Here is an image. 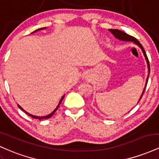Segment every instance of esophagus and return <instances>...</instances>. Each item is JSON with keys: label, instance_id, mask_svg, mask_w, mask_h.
Here are the masks:
<instances>
[{"label": "esophagus", "instance_id": "obj_1", "mask_svg": "<svg viewBox=\"0 0 159 159\" xmlns=\"http://www.w3.org/2000/svg\"><path fill=\"white\" fill-rule=\"evenodd\" d=\"M82 78H83V79L87 80L90 78V75H89L88 72H84V73L83 74V75H82Z\"/></svg>", "mask_w": 159, "mask_h": 159}]
</instances>
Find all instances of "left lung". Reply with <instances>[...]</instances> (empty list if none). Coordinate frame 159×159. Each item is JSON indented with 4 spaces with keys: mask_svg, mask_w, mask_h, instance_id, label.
I'll use <instances>...</instances> for the list:
<instances>
[{
    "mask_svg": "<svg viewBox=\"0 0 159 159\" xmlns=\"http://www.w3.org/2000/svg\"><path fill=\"white\" fill-rule=\"evenodd\" d=\"M109 30H110L111 34H112L113 35H114V36H115V37L116 38V39H120V40H122V41L133 42V43H134V44H136L137 45H138V46H139L140 48H141L142 52H143V55H144V57H145L146 61H147V66H148V76H147V81H146V85H145V87H144V89H143V93H142L141 96H140L139 100H138V102H139L140 100L141 99L142 96H143V93H144V91H145L146 87H147V82H148V78H149V72H150V66H149V60H148V57H147V54H146L145 51H144L143 46H142V45L140 44V42L138 41V40L136 38H134V36L129 35V34H127L126 33H125V32H123V31H121V30H117V29H109Z\"/></svg>",
    "mask_w": 159,
    "mask_h": 159,
    "instance_id": "1",
    "label": "left lung"
}]
</instances>
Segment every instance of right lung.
Instances as JSON below:
<instances>
[{"label":"right lung","instance_id":"right-lung-1","mask_svg":"<svg viewBox=\"0 0 159 159\" xmlns=\"http://www.w3.org/2000/svg\"><path fill=\"white\" fill-rule=\"evenodd\" d=\"M43 29H45V27H43V28H39V29H38V30H35V31H34V32H33V33H35V32H36V31H38V30H43ZM33 33H32V34H33ZM63 98H64V96H63V97H62V98H61V101H60V102H59V104H58V105H57V107H56V108H55V109H54V111H52V113H51V114H50L47 115V116H35V115H32V114H29V113H27V111H25V110H24V109L22 108V107H21V106H20V105H18V107H19V108H20V109H21V111H24V112H25V114H27V115H29V116H31V117H33V118H34V119H38V120H45V119H48V118H50V117H51V116H52V115H53V114H54V113H55V111H56L57 110V108H58V107H59V106H60V105H61V102H62V101H63Z\"/></svg>","mask_w":159,"mask_h":159}]
</instances>
